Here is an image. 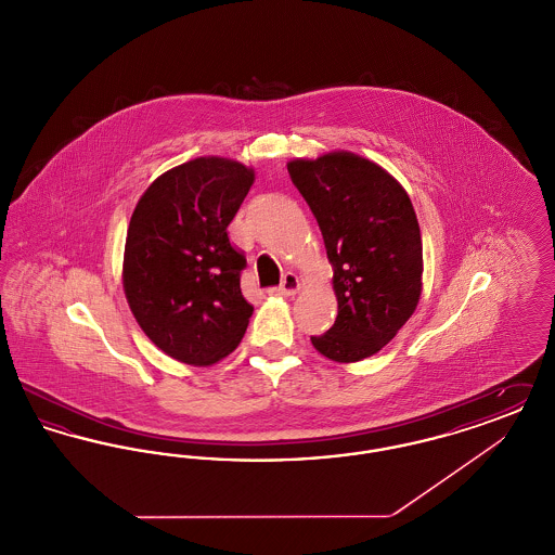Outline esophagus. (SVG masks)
<instances>
[{"label":"esophagus","mask_w":555,"mask_h":555,"mask_svg":"<svg viewBox=\"0 0 555 555\" xmlns=\"http://www.w3.org/2000/svg\"><path fill=\"white\" fill-rule=\"evenodd\" d=\"M299 279H297V274H293V272H287L285 276H283V281H281V285L276 287V289H270L268 293L270 295H295L297 291H299Z\"/></svg>","instance_id":"obj_1"}]
</instances>
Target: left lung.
Here are the masks:
<instances>
[{
  "mask_svg": "<svg viewBox=\"0 0 555 555\" xmlns=\"http://www.w3.org/2000/svg\"><path fill=\"white\" fill-rule=\"evenodd\" d=\"M287 170L317 216L337 295V320L312 345L333 362H360L389 344L418 306L416 211L385 168L351 152L291 159Z\"/></svg>",
  "mask_w": 555,
  "mask_h": 555,
  "instance_id": "8db88e82",
  "label": "left lung"
}]
</instances>
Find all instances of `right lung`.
Segmentation results:
<instances>
[{
	"label": "right lung",
	"instance_id": "add662e5",
	"mask_svg": "<svg viewBox=\"0 0 555 555\" xmlns=\"http://www.w3.org/2000/svg\"><path fill=\"white\" fill-rule=\"evenodd\" d=\"M254 170L195 158L158 177L132 211L122 287L132 317L166 356L210 366L243 339L251 304L241 293L245 256L229 241Z\"/></svg>",
	"mask_w": 555,
	"mask_h": 555
}]
</instances>
